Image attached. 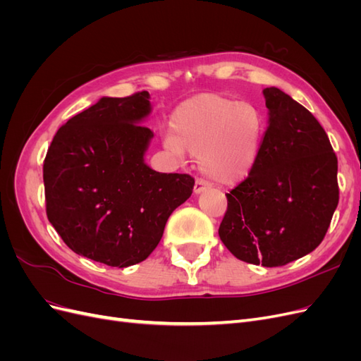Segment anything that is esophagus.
I'll return each instance as SVG.
<instances>
[{
  "mask_svg": "<svg viewBox=\"0 0 361 361\" xmlns=\"http://www.w3.org/2000/svg\"><path fill=\"white\" fill-rule=\"evenodd\" d=\"M209 188H211V183L206 182L204 179H197L194 183V192L195 194H200V192L209 190Z\"/></svg>",
  "mask_w": 361,
  "mask_h": 361,
  "instance_id": "obj_1",
  "label": "esophagus"
}]
</instances>
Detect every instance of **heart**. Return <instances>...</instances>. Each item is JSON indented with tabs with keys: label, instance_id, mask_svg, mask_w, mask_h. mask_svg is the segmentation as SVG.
<instances>
[{
	"label": "heart",
	"instance_id": "1",
	"mask_svg": "<svg viewBox=\"0 0 361 361\" xmlns=\"http://www.w3.org/2000/svg\"><path fill=\"white\" fill-rule=\"evenodd\" d=\"M166 146L174 155L187 150L202 173L221 183L244 180L257 161L265 117L260 108L218 93H202L180 104L171 117Z\"/></svg>",
	"mask_w": 361,
	"mask_h": 361
}]
</instances>
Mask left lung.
Here are the masks:
<instances>
[{"label": "left lung", "mask_w": 361, "mask_h": 361, "mask_svg": "<svg viewBox=\"0 0 361 361\" xmlns=\"http://www.w3.org/2000/svg\"><path fill=\"white\" fill-rule=\"evenodd\" d=\"M264 96L269 125L253 170L226 194L218 235L239 260L272 268L322 243L338 185L337 157L314 116L277 87Z\"/></svg>", "instance_id": "1"}]
</instances>
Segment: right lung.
Wrapping results in <instances>:
<instances>
[{"label":"right lung","instance_id":"1","mask_svg":"<svg viewBox=\"0 0 361 361\" xmlns=\"http://www.w3.org/2000/svg\"><path fill=\"white\" fill-rule=\"evenodd\" d=\"M149 97H102L57 130L43 162L49 223L76 255L108 267L147 259L194 187L190 174L145 162Z\"/></svg>","mask_w":361,"mask_h":361}]
</instances>
